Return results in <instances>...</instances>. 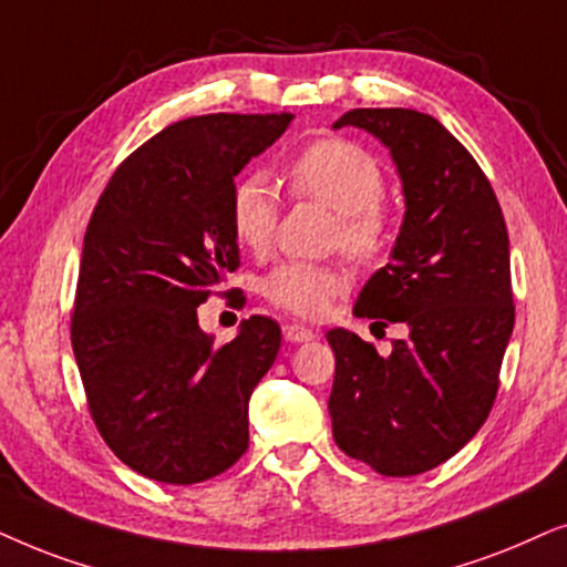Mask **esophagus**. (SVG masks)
I'll use <instances>...</instances> for the list:
<instances>
[{"instance_id":"1","label":"esophagus","mask_w":567,"mask_h":567,"mask_svg":"<svg viewBox=\"0 0 567 567\" xmlns=\"http://www.w3.org/2000/svg\"><path fill=\"white\" fill-rule=\"evenodd\" d=\"M282 334H285V339H288V342H292V344L311 342V339H316V331H313V329H306L303 323H296V321L285 323Z\"/></svg>"}]
</instances>
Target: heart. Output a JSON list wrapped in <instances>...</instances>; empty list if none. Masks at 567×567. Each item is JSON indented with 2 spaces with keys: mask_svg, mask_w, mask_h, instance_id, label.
<instances>
[{
  "mask_svg": "<svg viewBox=\"0 0 567 567\" xmlns=\"http://www.w3.org/2000/svg\"><path fill=\"white\" fill-rule=\"evenodd\" d=\"M290 192L334 209L329 244L354 261H379L394 240V217L383 205L386 176L373 153L344 137L308 142L285 168ZM279 202L261 173H248L230 188L228 220L236 240L248 251H267L275 240ZM347 288L334 264L282 261L261 277L259 292L279 311L298 319H323Z\"/></svg>",
  "mask_w": 567,
  "mask_h": 567,
  "instance_id": "heart-1",
  "label": "heart"
}]
</instances>
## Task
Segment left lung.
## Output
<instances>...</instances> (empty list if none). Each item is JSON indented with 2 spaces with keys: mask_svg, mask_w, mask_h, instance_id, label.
Instances as JSON below:
<instances>
[{
  "mask_svg": "<svg viewBox=\"0 0 567 567\" xmlns=\"http://www.w3.org/2000/svg\"><path fill=\"white\" fill-rule=\"evenodd\" d=\"M391 150L406 215L394 254L362 288L354 313L406 323L391 354L331 329V433L350 458L383 477H412L472 441L493 410L516 306L501 202L470 150L412 109H352ZM388 321L383 322L382 319Z\"/></svg>",
  "mask_w": 567,
  "mask_h": 567,
  "instance_id": "1",
  "label": "left lung"
}]
</instances>
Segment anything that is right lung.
Wrapping results in <instances>:
<instances>
[{
  "mask_svg": "<svg viewBox=\"0 0 567 567\" xmlns=\"http://www.w3.org/2000/svg\"><path fill=\"white\" fill-rule=\"evenodd\" d=\"M292 113H207L165 126L118 165L90 215L72 350L90 417L134 472L196 485L248 449V396L279 327L248 316L215 347L196 308L240 267L228 199L240 168Z\"/></svg>",
  "mask_w": 567,
  "mask_h": 567,
  "instance_id": "right-lung-1",
  "label": "right lung"
}]
</instances>
